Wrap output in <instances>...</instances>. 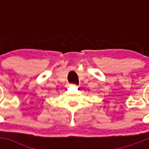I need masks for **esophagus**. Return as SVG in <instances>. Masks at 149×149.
I'll use <instances>...</instances> for the list:
<instances>
[{
  "label": "esophagus",
  "instance_id": "34e87169",
  "mask_svg": "<svg viewBox=\"0 0 149 149\" xmlns=\"http://www.w3.org/2000/svg\"><path fill=\"white\" fill-rule=\"evenodd\" d=\"M70 86H76V87H77V86H76V85H74V84H71Z\"/></svg>",
  "mask_w": 149,
  "mask_h": 149
}]
</instances>
